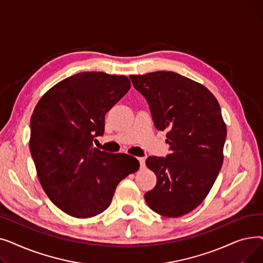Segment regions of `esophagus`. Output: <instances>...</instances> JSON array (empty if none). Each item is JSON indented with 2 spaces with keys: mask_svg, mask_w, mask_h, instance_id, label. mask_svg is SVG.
I'll return each instance as SVG.
<instances>
[{
  "mask_svg": "<svg viewBox=\"0 0 263 263\" xmlns=\"http://www.w3.org/2000/svg\"><path fill=\"white\" fill-rule=\"evenodd\" d=\"M137 160H139V162H140L141 168H144V167H145V159H144V158H139Z\"/></svg>",
  "mask_w": 263,
  "mask_h": 263,
  "instance_id": "1",
  "label": "esophagus"
}]
</instances>
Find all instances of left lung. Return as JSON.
I'll return each mask as SVG.
<instances>
[{
	"label": "left lung",
	"mask_w": 263,
	"mask_h": 263,
	"mask_svg": "<svg viewBox=\"0 0 263 263\" xmlns=\"http://www.w3.org/2000/svg\"><path fill=\"white\" fill-rule=\"evenodd\" d=\"M130 79L147 100L156 128L168 129L171 154L146 160L157 184L145 200L160 215L182 216L202 202L222 168L227 130L220 106L208 88L176 72Z\"/></svg>",
	"instance_id": "obj_1"
}]
</instances>
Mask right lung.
I'll use <instances>...</instances> for the list:
<instances>
[{
	"label": "right lung",
	"instance_id": "add662e5",
	"mask_svg": "<svg viewBox=\"0 0 263 263\" xmlns=\"http://www.w3.org/2000/svg\"><path fill=\"white\" fill-rule=\"evenodd\" d=\"M131 87L124 76L81 72L50 88L31 117L30 150L41 186L65 213L87 218L109 205L118 183L140 163L93 147L104 116Z\"/></svg>",
	"mask_w": 263,
	"mask_h": 263
}]
</instances>
